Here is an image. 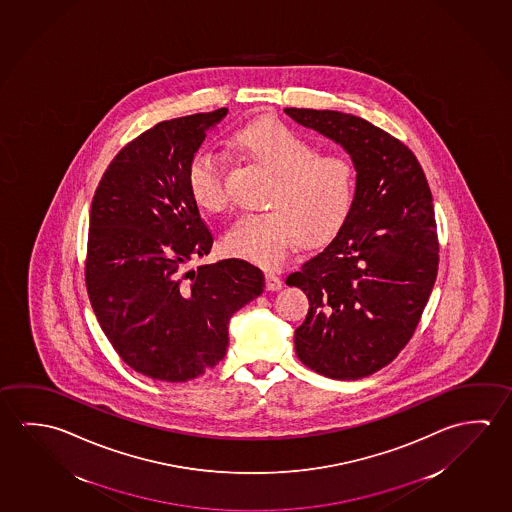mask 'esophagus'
I'll use <instances>...</instances> for the list:
<instances>
[{
    "label": "esophagus",
    "mask_w": 512,
    "mask_h": 512,
    "mask_svg": "<svg viewBox=\"0 0 512 512\" xmlns=\"http://www.w3.org/2000/svg\"><path fill=\"white\" fill-rule=\"evenodd\" d=\"M282 280L277 277V275H271V273H268L266 275V289L268 291H278V289H282Z\"/></svg>",
    "instance_id": "esophagus-1"
}]
</instances>
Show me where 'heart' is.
<instances>
[{
    "label": "heart",
    "mask_w": 512,
    "mask_h": 512,
    "mask_svg": "<svg viewBox=\"0 0 512 512\" xmlns=\"http://www.w3.org/2000/svg\"><path fill=\"white\" fill-rule=\"evenodd\" d=\"M235 143L273 175L269 210L246 214L230 228L225 250L264 269H278L300 243H327L352 212L357 164L344 153H319L318 144L277 119L244 126ZM227 166L214 151L194 155L187 185L198 207L228 209Z\"/></svg>",
    "instance_id": "1"
}]
</instances>
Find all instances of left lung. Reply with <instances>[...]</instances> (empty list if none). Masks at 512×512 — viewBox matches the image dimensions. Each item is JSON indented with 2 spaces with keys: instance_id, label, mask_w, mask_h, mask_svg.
<instances>
[{
  "instance_id": "8db88e82",
  "label": "left lung",
  "mask_w": 512,
  "mask_h": 512,
  "mask_svg": "<svg viewBox=\"0 0 512 512\" xmlns=\"http://www.w3.org/2000/svg\"><path fill=\"white\" fill-rule=\"evenodd\" d=\"M285 114L341 144L357 164L346 223L285 280L310 305L294 350L323 377H368L411 341L436 282L439 241L427 176L400 139L366 119L336 110Z\"/></svg>"
}]
</instances>
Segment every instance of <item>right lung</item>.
<instances>
[{
    "label": "right lung",
    "instance_id": "add662e5",
    "mask_svg": "<svg viewBox=\"0 0 512 512\" xmlns=\"http://www.w3.org/2000/svg\"><path fill=\"white\" fill-rule=\"evenodd\" d=\"M227 109L169 119L121 148L94 193L85 285L119 357L153 380L187 382L225 357L228 321L264 291L241 259L189 269L214 243L187 169Z\"/></svg>",
    "mask_w": 512,
    "mask_h": 512
}]
</instances>
